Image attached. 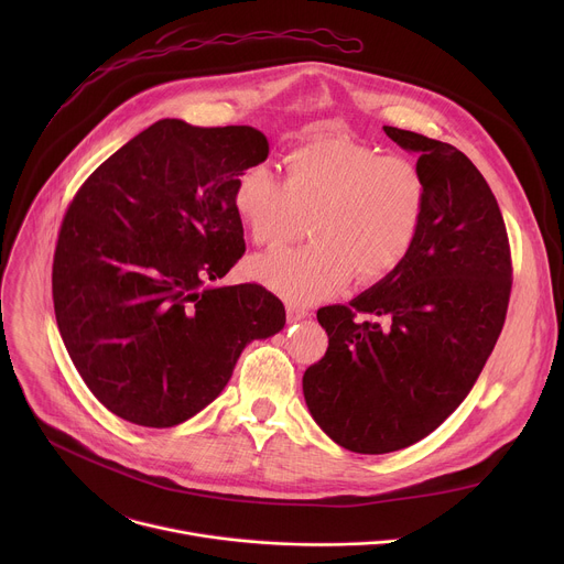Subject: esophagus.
I'll use <instances>...</instances> for the list:
<instances>
[{
    "label": "esophagus",
    "instance_id": "1",
    "mask_svg": "<svg viewBox=\"0 0 564 564\" xmlns=\"http://www.w3.org/2000/svg\"><path fill=\"white\" fill-rule=\"evenodd\" d=\"M285 312H288V321H290V324H296V321L310 316V312H307L305 307H299V305H294V303H288V305H285Z\"/></svg>",
    "mask_w": 564,
    "mask_h": 564
}]
</instances>
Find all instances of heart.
Returning <instances> with one entry per match:
<instances>
[{
  "mask_svg": "<svg viewBox=\"0 0 564 564\" xmlns=\"http://www.w3.org/2000/svg\"><path fill=\"white\" fill-rule=\"evenodd\" d=\"M283 181L250 167L234 185V209L257 246L305 231L310 243L250 261L254 281L292 303L388 279L411 254L429 207L424 172L404 155H377L339 135H314L283 155Z\"/></svg>",
  "mask_w": 564,
  "mask_h": 564,
  "instance_id": "1",
  "label": "heart"
}]
</instances>
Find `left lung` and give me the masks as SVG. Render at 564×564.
Instances as JSON below:
<instances>
[{
	"mask_svg": "<svg viewBox=\"0 0 564 564\" xmlns=\"http://www.w3.org/2000/svg\"><path fill=\"white\" fill-rule=\"evenodd\" d=\"M383 131L417 153L426 216L388 279L316 312L328 350L303 375L314 422L364 455L424 440L462 404L502 333L513 274L505 218L470 160L415 131Z\"/></svg>",
	"mask_w": 564,
	"mask_h": 564,
	"instance_id": "obj_1",
	"label": "left lung"
}]
</instances>
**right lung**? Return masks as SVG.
<instances>
[{
  "label": "right lung",
  "mask_w": 564,
  "mask_h": 564,
  "mask_svg": "<svg viewBox=\"0 0 564 564\" xmlns=\"http://www.w3.org/2000/svg\"><path fill=\"white\" fill-rule=\"evenodd\" d=\"M268 153L254 127L165 118L73 196L53 257L55 318L79 377L113 415L183 424L220 394L250 341L285 326L265 288L207 285L246 252L234 185Z\"/></svg>",
  "instance_id": "add662e5"
}]
</instances>
